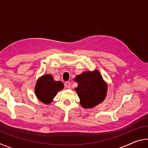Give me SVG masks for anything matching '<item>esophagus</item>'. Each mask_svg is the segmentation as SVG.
Segmentation results:
<instances>
[{
	"instance_id": "esophagus-1",
	"label": "esophagus",
	"mask_w": 148,
	"mask_h": 148,
	"mask_svg": "<svg viewBox=\"0 0 148 148\" xmlns=\"http://www.w3.org/2000/svg\"><path fill=\"white\" fill-rule=\"evenodd\" d=\"M64 86L66 88H71V83L69 82H66L64 84Z\"/></svg>"
}]
</instances>
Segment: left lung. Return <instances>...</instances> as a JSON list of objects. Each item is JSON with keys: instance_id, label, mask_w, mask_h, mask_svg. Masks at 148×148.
Here are the masks:
<instances>
[{"instance_id": "left-lung-1", "label": "left lung", "mask_w": 148, "mask_h": 148, "mask_svg": "<svg viewBox=\"0 0 148 148\" xmlns=\"http://www.w3.org/2000/svg\"><path fill=\"white\" fill-rule=\"evenodd\" d=\"M77 83L75 88L84 108H92L104 101L107 95L108 84L98 70L86 71L76 76Z\"/></svg>"}]
</instances>
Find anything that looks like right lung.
I'll list each match as a JSON object with an SVG mask.
<instances>
[{"instance_id":"add662e5","label":"right lung","mask_w":148,"mask_h":148,"mask_svg":"<svg viewBox=\"0 0 148 148\" xmlns=\"http://www.w3.org/2000/svg\"><path fill=\"white\" fill-rule=\"evenodd\" d=\"M64 88L61 81H56L51 74H44L37 79L34 87L36 98L46 104L53 101L57 92Z\"/></svg>"}]
</instances>
